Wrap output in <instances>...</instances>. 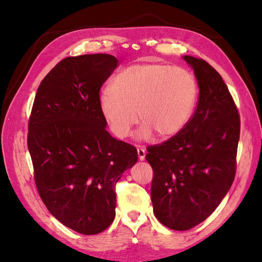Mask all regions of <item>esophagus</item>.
<instances>
[{"instance_id": "34e87169", "label": "esophagus", "mask_w": 262, "mask_h": 262, "mask_svg": "<svg viewBox=\"0 0 262 262\" xmlns=\"http://www.w3.org/2000/svg\"><path fill=\"white\" fill-rule=\"evenodd\" d=\"M137 154H138V159H140L141 161L145 160V155H146L145 148H144V147H138L137 148Z\"/></svg>"}]
</instances>
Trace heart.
<instances>
[{"label": "heart", "instance_id": "1", "mask_svg": "<svg viewBox=\"0 0 262 262\" xmlns=\"http://www.w3.org/2000/svg\"><path fill=\"white\" fill-rule=\"evenodd\" d=\"M197 99V81L189 71L164 63H142L114 76L109 91L100 97L99 107L116 137L129 135L138 115L140 140L154 134L168 140L189 124Z\"/></svg>", "mask_w": 262, "mask_h": 262}]
</instances>
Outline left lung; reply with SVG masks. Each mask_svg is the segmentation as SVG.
<instances>
[{
  "mask_svg": "<svg viewBox=\"0 0 262 262\" xmlns=\"http://www.w3.org/2000/svg\"><path fill=\"white\" fill-rule=\"evenodd\" d=\"M199 86V100L185 129L147 147L153 169L151 199L160 223L187 231L204 222L234 181L240 116L222 76L206 60L183 56Z\"/></svg>",
  "mask_w": 262,
  "mask_h": 262,
  "instance_id": "obj_1",
  "label": "left lung"
}]
</instances>
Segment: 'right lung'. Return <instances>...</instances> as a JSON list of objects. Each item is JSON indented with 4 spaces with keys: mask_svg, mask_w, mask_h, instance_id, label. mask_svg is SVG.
Wrapping results in <instances>:
<instances>
[{
    "mask_svg": "<svg viewBox=\"0 0 262 262\" xmlns=\"http://www.w3.org/2000/svg\"><path fill=\"white\" fill-rule=\"evenodd\" d=\"M108 54L66 57L39 85L28 125L33 178L55 219L98 234L116 215V183L137 162L136 148L105 129L100 89L118 66Z\"/></svg>",
    "mask_w": 262,
    "mask_h": 262,
    "instance_id": "1",
    "label": "right lung"
}]
</instances>
